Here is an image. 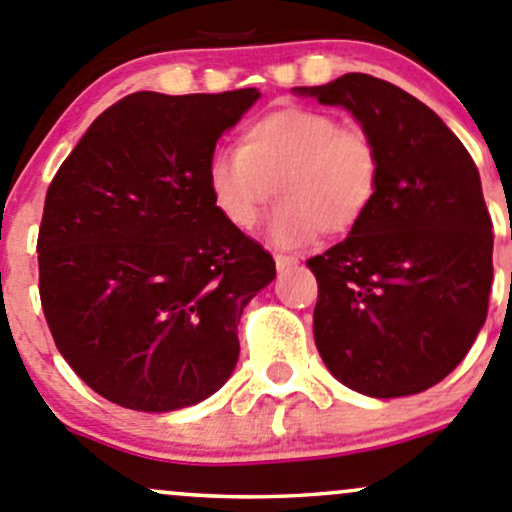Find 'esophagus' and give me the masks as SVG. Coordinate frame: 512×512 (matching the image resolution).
<instances>
[{
  "instance_id": "obj_1",
  "label": "esophagus",
  "mask_w": 512,
  "mask_h": 512,
  "mask_svg": "<svg viewBox=\"0 0 512 512\" xmlns=\"http://www.w3.org/2000/svg\"><path fill=\"white\" fill-rule=\"evenodd\" d=\"M274 265H277L279 272L294 270V267L299 265V257H294V255H277V257H274Z\"/></svg>"
}]
</instances>
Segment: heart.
<instances>
[{"instance_id":"obj_1","label":"heart","mask_w":512,"mask_h":512,"mask_svg":"<svg viewBox=\"0 0 512 512\" xmlns=\"http://www.w3.org/2000/svg\"><path fill=\"white\" fill-rule=\"evenodd\" d=\"M267 238L301 245L346 235L363 220L378 191V152L360 129L304 107H282L242 129L240 149H218L208 164L211 196L235 228L247 230L274 196Z\"/></svg>"}]
</instances>
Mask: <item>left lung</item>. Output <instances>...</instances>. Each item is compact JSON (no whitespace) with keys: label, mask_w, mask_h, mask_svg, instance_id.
Returning <instances> with one entry per match:
<instances>
[{"label":"left lung","mask_w":512,"mask_h":512,"mask_svg":"<svg viewBox=\"0 0 512 512\" xmlns=\"http://www.w3.org/2000/svg\"><path fill=\"white\" fill-rule=\"evenodd\" d=\"M294 95L351 112L378 152L368 213L309 260L321 360L360 395L429 390L486 324L493 223L476 164L437 112L387 80L346 73Z\"/></svg>","instance_id":"8db88e82"}]
</instances>
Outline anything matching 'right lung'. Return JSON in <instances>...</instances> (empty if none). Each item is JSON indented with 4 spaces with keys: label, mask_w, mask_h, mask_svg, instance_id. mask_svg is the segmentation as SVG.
Segmentation results:
<instances>
[{
    "label": "right lung",
    "mask_w": 512,
    "mask_h": 512,
    "mask_svg": "<svg viewBox=\"0 0 512 512\" xmlns=\"http://www.w3.org/2000/svg\"><path fill=\"white\" fill-rule=\"evenodd\" d=\"M257 100V88L127 95L48 186L43 314L78 378L115 405L184 410L233 375L242 309L277 270L218 211L208 164Z\"/></svg>",
    "instance_id": "right-lung-1"
}]
</instances>
